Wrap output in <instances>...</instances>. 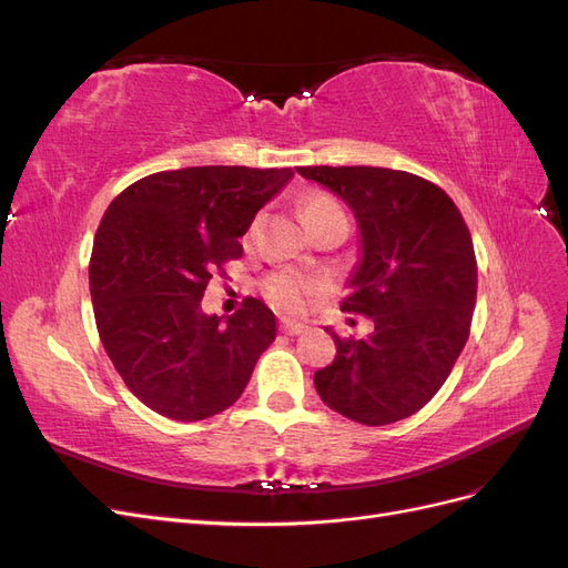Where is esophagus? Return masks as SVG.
Here are the masks:
<instances>
[{"label":"esophagus","mask_w":568,"mask_h":568,"mask_svg":"<svg viewBox=\"0 0 568 568\" xmlns=\"http://www.w3.org/2000/svg\"><path fill=\"white\" fill-rule=\"evenodd\" d=\"M280 329L286 334V336H301L307 332V326L301 324V322H291V320H282Z\"/></svg>","instance_id":"34e87169"}]
</instances>
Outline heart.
Listing matches in <instances>:
<instances>
[{
    "instance_id": "1",
    "label": "heart",
    "mask_w": 568,
    "mask_h": 568,
    "mask_svg": "<svg viewBox=\"0 0 568 568\" xmlns=\"http://www.w3.org/2000/svg\"><path fill=\"white\" fill-rule=\"evenodd\" d=\"M338 213H343L341 205L326 194H311L303 201L305 225H311V222L322 220V217L338 215ZM315 288H317V284L313 280L303 277V274H298V272H277L265 282L267 298L277 305L280 311H286V313L303 311L307 296H311Z\"/></svg>"
}]
</instances>
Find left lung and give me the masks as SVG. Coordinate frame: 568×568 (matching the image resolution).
Segmentation results:
<instances>
[{
    "mask_svg": "<svg viewBox=\"0 0 568 568\" xmlns=\"http://www.w3.org/2000/svg\"><path fill=\"white\" fill-rule=\"evenodd\" d=\"M296 170L353 211L363 253L341 311L374 322L365 338L326 329L336 357L315 372V388L353 422H400L434 398L469 338L478 274L467 222L440 186L405 170Z\"/></svg>",
    "mask_w": 568,
    "mask_h": 568,
    "instance_id": "1",
    "label": "left lung"
}]
</instances>
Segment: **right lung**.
Listing matches in <instances>:
<instances>
[{"mask_svg":"<svg viewBox=\"0 0 568 568\" xmlns=\"http://www.w3.org/2000/svg\"><path fill=\"white\" fill-rule=\"evenodd\" d=\"M291 178V168L165 170L130 184L101 217L90 261L99 338L159 415L199 422L227 409L277 336L263 301L246 298L222 322L201 298L213 274L242 257L239 236Z\"/></svg>","mask_w":568,"mask_h":568,"instance_id":"right-lung-1","label":"right lung"}]
</instances>
